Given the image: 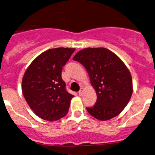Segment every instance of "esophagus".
<instances>
[{"label":"esophagus","instance_id":"1","mask_svg":"<svg viewBox=\"0 0 155 155\" xmlns=\"http://www.w3.org/2000/svg\"><path fill=\"white\" fill-rule=\"evenodd\" d=\"M82 93H83V88H80V90H79V95H82Z\"/></svg>","mask_w":155,"mask_h":155}]
</instances>
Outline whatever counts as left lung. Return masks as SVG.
Listing matches in <instances>:
<instances>
[{"mask_svg": "<svg viewBox=\"0 0 155 155\" xmlns=\"http://www.w3.org/2000/svg\"><path fill=\"white\" fill-rule=\"evenodd\" d=\"M85 67L96 91L97 101L88 112L99 120H108L120 114L133 94L130 71L114 53L104 48H85L73 58Z\"/></svg>", "mask_w": 155, "mask_h": 155, "instance_id": "1", "label": "left lung"}]
</instances>
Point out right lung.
<instances>
[{
  "mask_svg": "<svg viewBox=\"0 0 155 155\" xmlns=\"http://www.w3.org/2000/svg\"><path fill=\"white\" fill-rule=\"evenodd\" d=\"M74 51L75 48H68L46 51L31 63L24 74V97L35 114L45 120H58L68 112L74 96L66 89L61 72Z\"/></svg>",
  "mask_w": 155,
  "mask_h": 155,
  "instance_id": "add662e5",
  "label": "right lung"
}]
</instances>
